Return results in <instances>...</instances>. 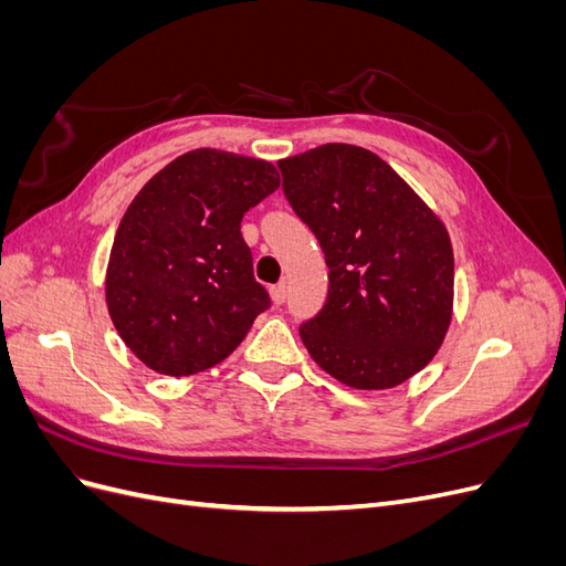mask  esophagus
I'll use <instances>...</instances> for the list:
<instances>
[{
    "mask_svg": "<svg viewBox=\"0 0 566 566\" xmlns=\"http://www.w3.org/2000/svg\"><path fill=\"white\" fill-rule=\"evenodd\" d=\"M287 297V290H285V283H279V285H271V300L276 304H283Z\"/></svg>",
    "mask_w": 566,
    "mask_h": 566,
    "instance_id": "1",
    "label": "esophagus"
}]
</instances>
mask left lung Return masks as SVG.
Returning <instances> with one entry per match:
<instances>
[{
	"label": "left lung",
	"mask_w": 566,
	"mask_h": 566,
	"mask_svg": "<svg viewBox=\"0 0 566 566\" xmlns=\"http://www.w3.org/2000/svg\"><path fill=\"white\" fill-rule=\"evenodd\" d=\"M290 208L328 264L304 347L356 389L397 387L432 361L451 323L453 250L437 214L375 153L325 144L279 163Z\"/></svg>",
	"instance_id": "8db88e82"
}]
</instances>
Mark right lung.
Masks as SVG:
<instances>
[{
    "label": "right lung",
    "mask_w": 566,
    "mask_h": 566,
    "mask_svg": "<svg viewBox=\"0 0 566 566\" xmlns=\"http://www.w3.org/2000/svg\"><path fill=\"white\" fill-rule=\"evenodd\" d=\"M279 184L271 163L200 148L132 200L111 250L106 300L119 337L148 368L175 378L208 370L269 310L241 221Z\"/></svg>",
    "instance_id": "right-lung-1"
}]
</instances>
